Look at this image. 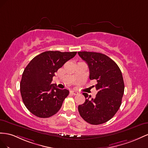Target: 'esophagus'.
Listing matches in <instances>:
<instances>
[{"mask_svg": "<svg viewBox=\"0 0 148 148\" xmlns=\"http://www.w3.org/2000/svg\"><path fill=\"white\" fill-rule=\"evenodd\" d=\"M70 93H71V94L74 95H77V94H79V92H77V91H75V90H71V91L70 92Z\"/></svg>", "mask_w": 148, "mask_h": 148, "instance_id": "1", "label": "esophagus"}]
</instances>
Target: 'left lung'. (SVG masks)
<instances>
[{
	"instance_id": "obj_1",
	"label": "left lung",
	"mask_w": 148,
	"mask_h": 148,
	"mask_svg": "<svg viewBox=\"0 0 148 148\" xmlns=\"http://www.w3.org/2000/svg\"><path fill=\"white\" fill-rule=\"evenodd\" d=\"M79 56L89 68V79L95 80L97 91L95 99L83 93L86 101L78 106L80 115L87 123L100 125L110 120L119 110L125 85L120 69L115 61L103 54L80 51Z\"/></svg>"
}]
</instances>
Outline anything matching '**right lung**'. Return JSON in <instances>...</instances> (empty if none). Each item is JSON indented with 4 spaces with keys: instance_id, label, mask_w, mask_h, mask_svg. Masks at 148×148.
Listing matches in <instances>:
<instances>
[{
    "instance_id": "1",
    "label": "right lung",
    "mask_w": 148,
    "mask_h": 148,
    "mask_svg": "<svg viewBox=\"0 0 148 148\" xmlns=\"http://www.w3.org/2000/svg\"><path fill=\"white\" fill-rule=\"evenodd\" d=\"M77 52L48 51L35 56L25 67L20 93L28 110L40 118H48L60 110L69 90L51 84L54 73Z\"/></svg>"
}]
</instances>
